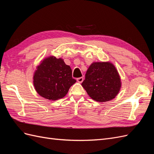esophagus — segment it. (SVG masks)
<instances>
[{"mask_svg":"<svg viewBox=\"0 0 154 154\" xmlns=\"http://www.w3.org/2000/svg\"><path fill=\"white\" fill-rule=\"evenodd\" d=\"M77 82H78V83H82V82L83 81V77H80V78H77Z\"/></svg>","mask_w":154,"mask_h":154,"instance_id":"34e87169","label":"esophagus"}]
</instances>
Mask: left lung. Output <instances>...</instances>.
Wrapping results in <instances>:
<instances>
[{
    "instance_id": "1",
    "label": "left lung",
    "mask_w": 154,
    "mask_h": 154,
    "mask_svg": "<svg viewBox=\"0 0 154 154\" xmlns=\"http://www.w3.org/2000/svg\"><path fill=\"white\" fill-rule=\"evenodd\" d=\"M82 85L92 100L101 103L115 98L121 89L122 82L113 63L93 62L87 69Z\"/></svg>"
}]
</instances>
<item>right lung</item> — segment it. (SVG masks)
<instances>
[{
    "instance_id": "right-lung-1",
    "label": "right lung",
    "mask_w": 154,
    "mask_h": 154,
    "mask_svg": "<svg viewBox=\"0 0 154 154\" xmlns=\"http://www.w3.org/2000/svg\"><path fill=\"white\" fill-rule=\"evenodd\" d=\"M76 80L72 77V70L61 58L53 56L40 62L33 75V85L38 94L49 100H57L67 94Z\"/></svg>"
}]
</instances>
